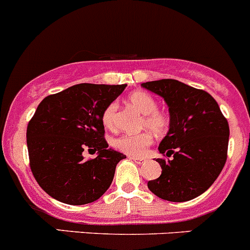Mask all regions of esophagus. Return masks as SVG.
Instances as JSON below:
<instances>
[{
  "label": "esophagus",
  "instance_id": "34e87169",
  "mask_svg": "<svg viewBox=\"0 0 250 250\" xmlns=\"http://www.w3.org/2000/svg\"><path fill=\"white\" fill-rule=\"evenodd\" d=\"M129 158L133 160V162H136L137 164H143V163L146 162L144 158H138V157H129Z\"/></svg>",
  "mask_w": 250,
  "mask_h": 250
}]
</instances>
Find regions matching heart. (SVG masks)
I'll list each match as a JSON object with an SVG mask.
<instances>
[{
	"instance_id": "b5f03b06",
	"label": "heart",
	"mask_w": 250,
	"mask_h": 250,
	"mask_svg": "<svg viewBox=\"0 0 250 250\" xmlns=\"http://www.w3.org/2000/svg\"><path fill=\"white\" fill-rule=\"evenodd\" d=\"M128 101L134 108L138 109L142 114H144L142 125L148 128L149 130L158 137L165 136L170 129V117L165 112L158 109V101L151 95L143 91L133 92ZM116 113H117V104L111 102L107 104L106 108L102 112V125L108 129L114 127L116 122ZM153 138L149 133L143 132L138 134H123L112 141V146L114 149L128 154L130 157H143L148 151Z\"/></svg>"
}]
</instances>
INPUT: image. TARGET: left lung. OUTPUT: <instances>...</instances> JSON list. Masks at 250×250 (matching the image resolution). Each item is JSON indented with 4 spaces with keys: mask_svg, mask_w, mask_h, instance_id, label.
<instances>
[{
    "mask_svg": "<svg viewBox=\"0 0 250 250\" xmlns=\"http://www.w3.org/2000/svg\"><path fill=\"white\" fill-rule=\"evenodd\" d=\"M169 106L170 129L157 159L162 175L148 183L154 195L167 201L185 202L214 183L227 160L229 125L208 92L172 79L142 83Z\"/></svg>",
    "mask_w": 250,
    "mask_h": 250,
    "instance_id": "left-lung-1",
    "label": "left lung"
}]
</instances>
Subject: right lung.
<instances>
[{"label":"right lung","mask_w":250,"mask_h":250,"mask_svg":"<svg viewBox=\"0 0 250 250\" xmlns=\"http://www.w3.org/2000/svg\"><path fill=\"white\" fill-rule=\"evenodd\" d=\"M125 86L79 83L39 104L27 127L28 155L37 183L53 199L86 205L109 188L125 155L108 149L101 117ZM83 150L99 154L86 161Z\"/></svg>","instance_id":"obj_1"}]
</instances>
